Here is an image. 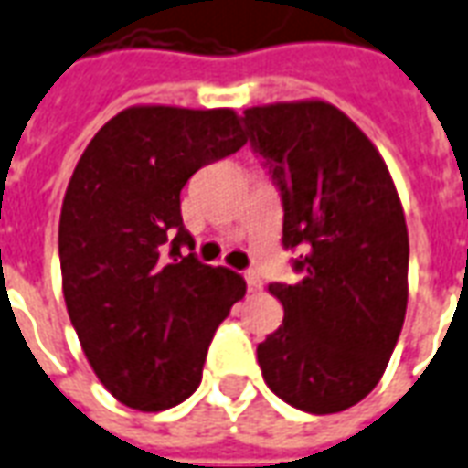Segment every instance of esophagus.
<instances>
[{"mask_svg":"<svg viewBox=\"0 0 468 468\" xmlns=\"http://www.w3.org/2000/svg\"><path fill=\"white\" fill-rule=\"evenodd\" d=\"M245 282H248V290H252V292L262 290V278L255 270H248V272H245Z\"/></svg>","mask_w":468,"mask_h":468,"instance_id":"esophagus-1","label":"esophagus"}]
</instances>
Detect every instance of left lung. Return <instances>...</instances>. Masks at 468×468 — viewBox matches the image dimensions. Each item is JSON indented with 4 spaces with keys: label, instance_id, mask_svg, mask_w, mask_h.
Wrapping results in <instances>:
<instances>
[{
    "label": "left lung",
    "instance_id": "1",
    "mask_svg": "<svg viewBox=\"0 0 468 468\" xmlns=\"http://www.w3.org/2000/svg\"><path fill=\"white\" fill-rule=\"evenodd\" d=\"M252 154L282 198L295 285L272 282L285 320L258 345L262 377L310 414L357 404L382 379L407 313L410 235L382 155L324 101L255 106Z\"/></svg>",
    "mask_w": 468,
    "mask_h": 468
}]
</instances>
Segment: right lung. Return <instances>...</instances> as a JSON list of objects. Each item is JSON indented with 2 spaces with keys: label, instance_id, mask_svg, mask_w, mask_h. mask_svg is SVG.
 I'll use <instances>...</instances> for the list:
<instances>
[{
  "label": "right lung",
  "instance_id": "right-lung-1",
  "mask_svg": "<svg viewBox=\"0 0 468 468\" xmlns=\"http://www.w3.org/2000/svg\"><path fill=\"white\" fill-rule=\"evenodd\" d=\"M245 141L230 109L133 106L76 164L58 220L64 300L89 365L126 407L188 399L218 324L243 300L238 272L186 255L181 190Z\"/></svg>",
  "mask_w": 468,
  "mask_h": 468
}]
</instances>
